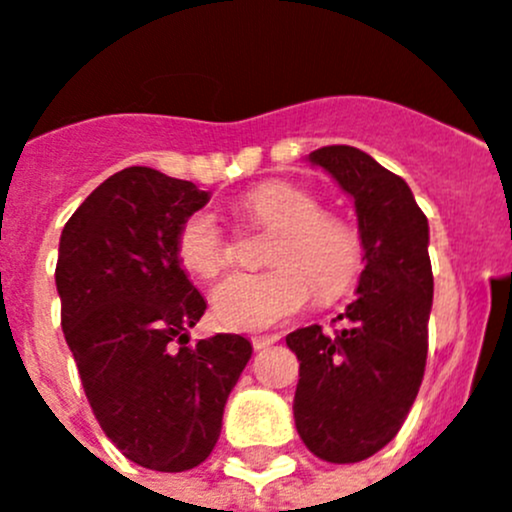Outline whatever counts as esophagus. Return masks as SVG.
Listing matches in <instances>:
<instances>
[{"mask_svg":"<svg viewBox=\"0 0 512 512\" xmlns=\"http://www.w3.org/2000/svg\"><path fill=\"white\" fill-rule=\"evenodd\" d=\"M278 341L280 336H275V333H272V336H252V348H255V351H262V348L272 346V343H278Z\"/></svg>","mask_w":512,"mask_h":512,"instance_id":"34e87169","label":"esophagus"}]
</instances>
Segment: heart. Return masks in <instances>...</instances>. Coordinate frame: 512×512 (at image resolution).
<instances>
[{
  "mask_svg": "<svg viewBox=\"0 0 512 512\" xmlns=\"http://www.w3.org/2000/svg\"><path fill=\"white\" fill-rule=\"evenodd\" d=\"M247 217L272 229L270 262L262 275H229L212 290L214 321L227 331H265L308 305L310 295L346 293L364 265V245L346 219L323 214L308 189L285 181L255 186L242 199ZM176 257L197 278H214L227 262V242L209 212L191 214L176 234Z\"/></svg>",
  "mask_w": 512,
  "mask_h": 512,
  "instance_id": "b5f03b06",
  "label": "heart"
}]
</instances>
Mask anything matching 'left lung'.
<instances>
[{
  "instance_id": "obj_1",
  "label": "left lung",
  "mask_w": 512,
  "mask_h": 512,
  "mask_svg": "<svg viewBox=\"0 0 512 512\" xmlns=\"http://www.w3.org/2000/svg\"><path fill=\"white\" fill-rule=\"evenodd\" d=\"M353 199L364 270L346 313L348 326L290 333L300 361L295 429L315 457L351 465L396 437L419 394L427 364L434 278L429 224L401 176L353 146L308 154Z\"/></svg>"
}]
</instances>
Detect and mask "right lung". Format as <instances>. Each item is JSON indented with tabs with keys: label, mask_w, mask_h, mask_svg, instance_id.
Returning a JSON list of instances; mask_svg holds the SVG:
<instances>
[{
	"label": "right lung",
	"mask_w": 512,
	"mask_h": 512,
	"mask_svg": "<svg viewBox=\"0 0 512 512\" xmlns=\"http://www.w3.org/2000/svg\"><path fill=\"white\" fill-rule=\"evenodd\" d=\"M209 191L131 166L75 209L60 234L62 333L105 437L136 465L184 472L212 455L245 336L189 343L207 310L176 257L181 224Z\"/></svg>",
	"instance_id": "1"
}]
</instances>
